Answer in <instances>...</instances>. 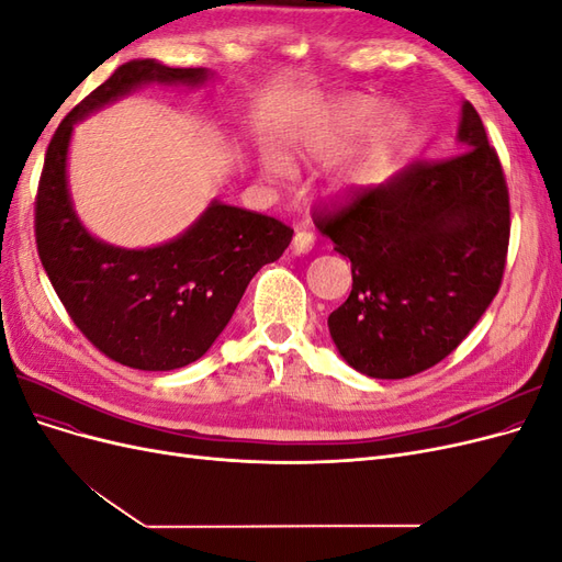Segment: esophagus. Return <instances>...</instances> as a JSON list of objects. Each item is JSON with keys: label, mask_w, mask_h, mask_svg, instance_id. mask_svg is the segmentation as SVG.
Segmentation results:
<instances>
[{"label": "esophagus", "mask_w": 562, "mask_h": 562, "mask_svg": "<svg viewBox=\"0 0 562 562\" xmlns=\"http://www.w3.org/2000/svg\"><path fill=\"white\" fill-rule=\"evenodd\" d=\"M314 244H316L314 234L307 232V229H300V232L293 236V248H295L297 252H310V250L314 248Z\"/></svg>", "instance_id": "1"}]
</instances>
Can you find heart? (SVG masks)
Here are the masks:
<instances>
[{
  "instance_id": "b5f03b06",
  "label": "heart",
  "mask_w": 562,
  "mask_h": 562,
  "mask_svg": "<svg viewBox=\"0 0 562 562\" xmlns=\"http://www.w3.org/2000/svg\"><path fill=\"white\" fill-rule=\"evenodd\" d=\"M375 108L378 105L372 103V100H351V103L316 135V140L310 145L312 155L330 157L337 149H342L351 135L363 128V124L368 122L370 114L375 112ZM396 126H398V116L386 114L380 124V138H389V135L396 131ZM267 171L279 176V173H283V164L271 157V159H267Z\"/></svg>"
}]
</instances>
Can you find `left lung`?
<instances>
[{
  "instance_id": "8db88e82",
  "label": "left lung",
  "mask_w": 562,
  "mask_h": 562,
  "mask_svg": "<svg viewBox=\"0 0 562 562\" xmlns=\"http://www.w3.org/2000/svg\"><path fill=\"white\" fill-rule=\"evenodd\" d=\"M459 143V155L417 161L378 187H347L314 206V225L351 262V293L328 316L333 342L368 378L403 380L434 368L499 293L512 203L471 103Z\"/></svg>"
}]
</instances>
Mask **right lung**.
Wrapping results in <instances>:
<instances>
[{"instance_id": "obj_1", "label": "right lung", "mask_w": 562, "mask_h": 562, "mask_svg": "<svg viewBox=\"0 0 562 562\" xmlns=\"http://www.w3.org/2000/svg\"><path fill=\"white\" fill-rule=\"evenodd\" d=\"M201 67L131 60L67 114L48 143L35 196V239L65 312L108 359L138 370H176L201 359L225 330L246 285L293 239L281 220L213 203L180 239L122 250L79 225L65 182L72 124L145 81L199 83Z\"/></svg>"}]
</instances>
